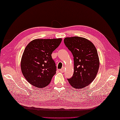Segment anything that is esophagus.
<instances>
[{"instance_id":"1","label":"esophagus","mask_w":120,"mask_h":120,"mask_svg":"<svg viewBox=\"0 0 120 120\" xmlns=\"http://www.w3.org/2000/svg\"><path fill=\"white\" fill-rule=\"evenodd\" d=\"M60 72L61 73H64V68H63L62 69H60Z\"/></svg>"}]
</instances>
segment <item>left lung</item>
I'll list each match as a JSON object with an SVG mask.
<instances>
[{"label": "left lung", "mask_w": 120, "mask_h": 120, "mask_svg": "<svg viewBox=\"0 0 120 120\" xmlns=\"http://www.w3.org/2000/svg\"><path fill=\"white\" fill-rule=\"evenodd\" d=\"M64 42L74 57V74L68 79V82L74 89H84L95 79L99 69L97 50L91 41L83 37H66Z\"/></svg>", "instance_id": "8db88e82"}]
</instances>
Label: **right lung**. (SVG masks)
I'll return each mask as SVG.
<instances>
[{
	"label": "right lung",
	"mask_w": 120,
	"mask_h": 120,
	"mask_svg": "<svg viewBox=\"0 0 120 120\" xmlns=\"http://www.w3.org/2000/svg\"><path fill=\"white\" fill-rule=\"evenodd\" d=\"M62 41V38L36 39L26 46L20 68L25 78L34 86L46 87L56 74V65L51 55Z\"/></svg>",
	"instance_id": "right-lung-1"
}]
</instances>
